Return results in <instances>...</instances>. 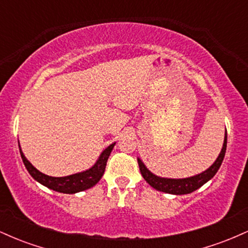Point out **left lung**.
<instances>
[{"label": "left lung", "mask_w": 248, "mask_h": 248, "mask_svg": "<svg viewBox=\"0 0 248 248\" xmlns=\"http://www.w3.org/2000/svg\"><path fill=\"white\" fill-rule=\"evenodd\" d=\"M226 144H227V134L225 133V140L223 144V149H221L220 154H219L218 158L216 160L215 163L212 164L209 169L205 170L204 172L199 173V175L192 176L189 178H181V179H171V178H162L157 177L154 173H152L149 170L147 169L146 166L142 163L140 158H138L139 167H140V171L143 176V178L146 179L147 183L150 186H153L154 189L158 190V191L171 193V195H186V193H191L195 190H197L202 186L206 183L207 181H210L213 176L216 175V172L218 171V169L220 168L221 163H223L225 153H226Z\"/></svg>", "instance_id": "obj_1"}]
</instances>
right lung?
Returning a JSON list of instances; mask_svg holds the SVG:
<instances>
[{"label":"right lung","mask_w":248,"mask_h":248,"mask_svg":"<svg viewBox=\"0 0 248 248\" xmlns=\"http://www.w3.org/2000/svg\"><path fill=\"white\" fill-rule=\"evenodd\" d=\"M114 144L115 143H112L102 152L99 160L96 161V163L91 168V169H88L84 172L66 176V177H51V176L42 173L41 171H38L27 158H25V156L23 155L21 149H19V153H21L22 160H23L25 168H27L28 171H29L30 175L32 176L36 181H38L39 183L46 187H49L51 190H55V191L62 193H76L94 186L95 184L100 181V178L105 172L107 160L108 157H109L110 152L113 150Z\"/></svg>","instance_id":"add662e5"}]
</instances>
